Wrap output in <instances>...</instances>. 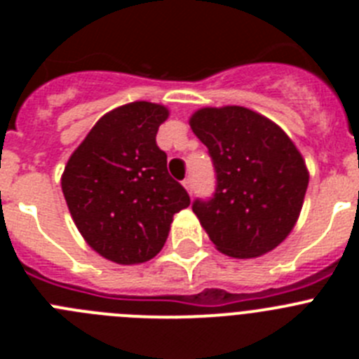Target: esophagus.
<instances>
[{
	"label": "esophagus",
	"instance_id": "obj_1",
	"mask_svg": "<svg viewBox=\"0 0 359 359\" xmlns=\"http://www.w3.org/2000/svg\"><path fill=\"white\" fill-rule=\"evenodd\" d=\"M183 187L189 190V194H192V189H194V182H192V177H185V180H183Z\"/></svg>",
	"mask_w": 359,
	"mask_h": 359
}]
</instances>
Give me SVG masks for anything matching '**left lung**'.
Here are the masks:
<instances>
[{
  "instance_id": "8db88e82",
  "label": "left lung",
  "mask_w": 359,
  "mask_h": 359,
  "mask_svg": "<svg viewBox=\"0 0 359 359\" xmlns=\"http://www.w3.org/2000/svg\"><path fill=\"white\" fill-rule=\"evenodd\" d=\"M190 128L215 172L212 198L192 203L210 241L239 259L271 252L302 208L309 183L302 154L277 123L241 106L199 109Z\"/></svg>"
}]
</instances>
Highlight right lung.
I'll return each instance as SVG.
<instances>
[{"label":"right lung","instance_id":"add662e5","mask_svg":"<svg viewBox=\"0 0 359 359\" xmlns=\"http://www.w3.org/2000/svg\"><path fill=\"white\" fill-rule=\"evenodd\" d=\"M167 116L163 106L151 102L116 107L95 123L62 174V194L79 231L118 264L152 259L163 248L172 215L190 205L156 145Z\"/></svg>","mask_w":359,"mask_h":359}]
</instances>
